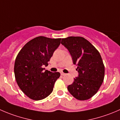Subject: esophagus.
<instances>
[{
  "instance_id": "34e87169",
  "label": "esophagus",
  "mask_w": 120,
  "mask_h": 120,
  "mask_svg": "<svg viewBox=\"0 0 120 120\" xmlns=\"http://www.w3.org/2000/svg\"><path fill=\"white\" fill-rule=\"evenodd\" d=\"M66 74H65V73H63V72H61V75H66Z\"/></svg>"
}]
</instances>
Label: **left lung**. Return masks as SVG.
Returning <instances> with one entry per match:
<instances>
[{"label":"left lung","instance_id":"8db88e82","mask_svg":"<svg viewBox=\"0 0 120 120\" xmlns=\"http://www.w3.org/2000/svg\"><path fill=\"white\" fill-rule=\"evenodd\" d=\"M61 45L68 50L79 75L67 87L76 99L86 100L98 91L104 78V66L100 54L88 40L82 37L62 39Z\"/></svg>","mask_w":120,"mask_h":120}]
</instances>
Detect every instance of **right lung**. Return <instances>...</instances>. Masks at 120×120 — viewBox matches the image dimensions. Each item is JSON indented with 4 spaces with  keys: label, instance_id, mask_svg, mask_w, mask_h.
I'll return each instance as SVG.
<instances>
[{
    "label": "right lung",
    "instance_id": "obj_1",
    "mask_svg": "<svg viewBox=\"0 0 120 120\" xmlns=\"http://www.w3.org/2000/svg\"><path fill=\"white\" fill-rule=\"evenodd\" d=\"M61 39L39 36L27 43L16 57L14 72L19 87L27 97L40 100L53 91L59 72L44 70L54 51L60 45Z\"/></svg>",
    "mask_w": 120,
    "mask_h": 120
}]
</instances>
